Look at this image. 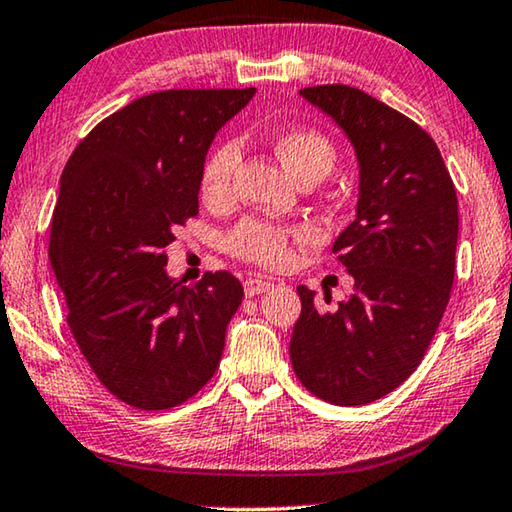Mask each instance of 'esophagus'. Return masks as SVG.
Instances as JSON below:
<instances>
[{"instance_id": "esophagus-1", "label": "esophagus", "mask_w": 512, "mask_h": 512, "mask_svg": "<svg viewBox=\"0 0 512 512\" xmlns=\"http://www.w3.org/2000/svg\"><path fill=\"white\" fill-rule=\"evenodd\" d=\"M273 287V282L269 278H262V276H250L243 282V289H246V296H257V294H264L269 292Z\"/></svg>"}]
</instances>
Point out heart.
<instances>
[{
	"label": "heart",
	"instance_id": "obj_1",
	"mask_svg": "<svg viewBox=\"0 0 512 512\" xmlns=\"http://www.w3.org/2000/svg\"><path fill=\"white\" fill-rule=\"evenodd\" d=\"M273 147H276L282 165L296 179H301L308 172L329 174L335 160L333 144L324 135L303 131V128L278 133L276 140H273ZM239 160L241 149L236 142H223L207 158L202 170V197L209 204H223L230 200ZM305 234H308L305 230H287V227L269 225L262 223V220H243L227 236V248L236 257L248 259V262L262 266H285L289 257H292V250H289L292 241L301 239Z\"/></svg>",
	"mask_w": 512,
	"mask_h": 512
}]
</instances>
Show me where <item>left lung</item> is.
Instances as JSON below:
<instances>
[{"label":"left lung","instance_id":"obj_1","mask_svg":"<svg viewBox=\"0 0 512 512\" xmlns=\"http://www.w3.org/2000/svg\"><path fill=\"white\" fill-rule=\"evenodd\" d=\"M299 94L354 147L356 218L333 253L356 292L319 312L317 294L296 287L301 317L289 356L310 393L356 407L384 398L416 370L444 317L455 278L457 195L437 144L398 110L347 85Z\"/></svg>","mask_w":512,"mask_h":512}]
</instances>
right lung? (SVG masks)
Segmentation results:
<instances>
[{"label":"right lung","mask_w":512,"mask_h":512,"mask_svg":"<svg viewBox=\"0 0 512 512\" xmlns=\"http://www.w3.org/2000/svg\"><path fill=\"white\" fill-rule=\"evenodd\" d=\"M250 89H170L103 119L68 158L50 230V264L80 352L110 393L170 409L216 372L243 299L232 273L195 287L167 273L174 230L200 209L213 137Z\"/></svg>","instance_id":"add662e5"}]
</instances>
